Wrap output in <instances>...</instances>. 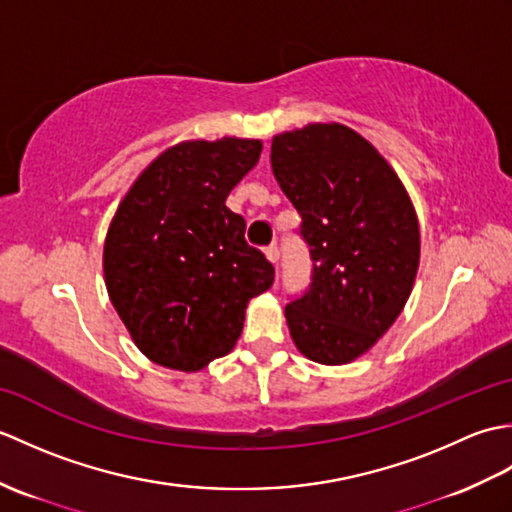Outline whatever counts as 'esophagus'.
Segmentation results:
<instances>
[{
	"mask_svg": "<svg viewBox=\"0 0 512 512\" xmlns=\"http://www.w3.org/2000/svg\"><path fill=\"white\" fill-rule=\"evenodd\" d=\"M266 257H268L270 264L277 266V262H279V248H277V244H270V246L266 248Z\"/></svg>",
	"mask_w": 512,
	"mask_h": 512,
	"instance_id": "esophagus-1",
	"label": "esophagus"
}]
</instances>
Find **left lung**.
<instances>
[{
  "label": "left lung",
  "instance_id": "obj_1",
  "mask_svg": "<svg viewBox=\"0 0 512 512\" xmlns=\"http://www.w3.org/2000/svg\"><path fill=\"white\" fill-rule=\"evenodd\" d=\"M270 165L301 215L312 284L286 306L297 350L321 365L365 354L405 308L420 264L413 204L389 162L339 123L273 138Z\"/></svg>",
  "mask_w": 512,
  "mask_h": 512
}]
</instances>
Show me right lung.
<instances>
[{
  "mask_svg": "<svg viewBox=\"0 0 512 512\" xmlns=\"http://www.w3.org/2000/svg\"><path fill=\"white\" fill-rule=\"evenodd\" d=\"M262 140H187L127 191L103 248L112 306L149 361L198 372L233 350L248 301L275 281L246 222L226 206Z\"/></svg>",
  "mask_w": 512,
  "mask_h": 512,
  "instance_id": "1",
  "label": "right lung"
}]
</instances>
